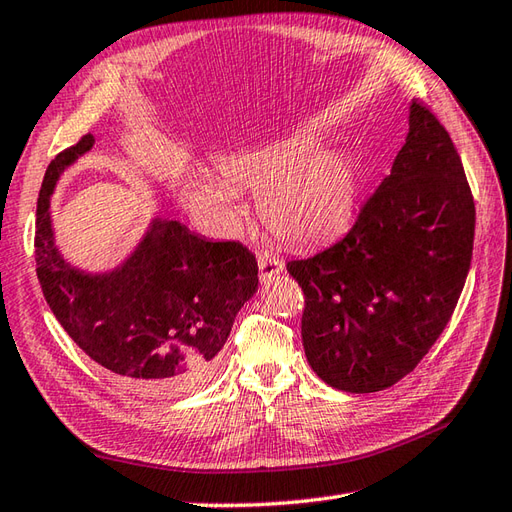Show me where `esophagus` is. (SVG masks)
<instances>
[{"label": "esophagus", "mask_w": 512, "mask_h": 512, "mask_svg": "<svg viewBox=\"0 0 512 512\" xmlns=\"http://www.w3.org/2000/svg\"><path fill=\"white\" fill-rule=\"evenodd\" d=\"M257 261H259V277H261V281L272 279L275 275H279V272H283V268H285L283 261L279 257H275V255H270V253H259Z\"/></svg>", "instance_id": "34e87169"}]
</instances>
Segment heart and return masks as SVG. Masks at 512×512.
<instances>
[{"mask_svg":"<svg viewBox=\"0 0 512 512\" xmlns=\"http://www.w3.org/2000/svg\"><path fill=\"white\" fill-rule=\"evenodd\" d=\"M310 135L272 141L220 159V174L189 170L183 198L209 213L222 231L235 227L240 202L235 187L261 189L259 213L283 242L325 240L351 218L358 194L353 163L336 152H318Z\"/></svg>","mask_w":512,"mask_h":512,"instance_id":"b5f03b06","label":"heart"}]
</instances>
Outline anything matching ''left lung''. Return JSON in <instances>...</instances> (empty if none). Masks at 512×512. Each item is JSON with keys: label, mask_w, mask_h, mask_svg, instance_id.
Here are the masks:
<instances>
[{"label": "left lung", "mask_w": 512, "mask_h": 512, "mask_svg": "<svg viewBox=\"0 0 512 512\" xmlns=\"http://www.w3.org/2000/svg\"><path fill=\"white\" fill-rule=\"evenodd\" d=\"M475 205L460 154L414 100L406 144L349 233L288 261L305 294L301 336L325 384L377 392L443 334L471 266Z\"/></svg>", "instance_id": "8db88e82"}]
</instances>
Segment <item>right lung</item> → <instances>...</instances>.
Returning <instances> with one entry per match:
<instances>
[{
    "mask_svg": "<svg viewBox=\"0 0 512 512\" xmlns=\"http://www.w3.org/2000/svg\"><path fill=\"white\" fill-rule=\"evenodd\" d=\"M93 135L56 154L37 202L34 259L47 305L93 362L144 395H176L205 382L242 305L257 292L255 255L154 218L122 266L82 272L54 244L50 196L58 176L93 148Z\"/></svg>",
    "mask_w": 512,
    "mask_h": 512,
    "instance_id": "right-lung-1",
    "label": "right lung"
}]
</instances>
